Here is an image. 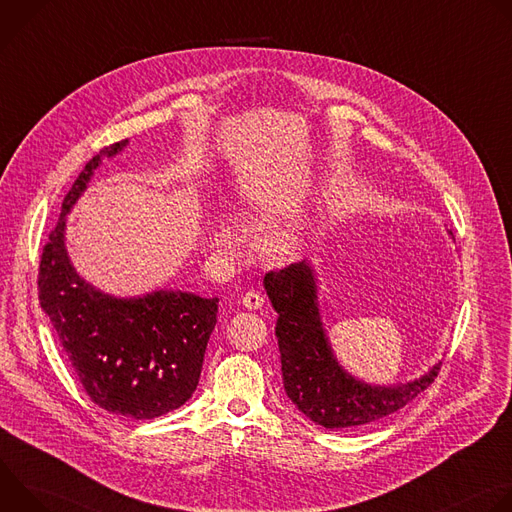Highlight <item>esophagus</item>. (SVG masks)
I'll list each match as a JSON object with an SVG mask.
<instances>
[{
    "instance_id": "esophagus-1",
    "label": "esophagus",
    "mask_w": 512,
    "mask_h": 512,
    "mask_svg": "<svg viewBox=\"0 0 512 512\" xmlns=\"http://www.w3.org/2000/svg\"><path fill=\"white\" fill-rule=\"evenodd\" d=\"M241 304L247 308V310H259L263 306V296L259 294V291H247V294L243 296Z\"/></svg>"
}]
</instances>
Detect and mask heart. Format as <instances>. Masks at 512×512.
<instances>
[{"label":"heart","mask_w":512,"mask_h":512,"mask_svg":"<svg viewBox=\"0 0 512 512\" xmlns=\"http://www.w3.org/2000/svg\"><path fill=\"white\" fill-rule=\"evenodd\" d=\"M249 206L243 204L241 210H247ZM223 239V235H216V243ZM304 243V229L298 225H283V227H275L271 231L265 233V237L261 239V249L269 259H289L298 253V249Z\"/></svg>","instance_id":"1"}]
</instances>
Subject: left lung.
Here are the masks:
<instances>
[{
	"label": "left lung",
	"instance_id": "1",
	"mask_svg": "<svg viewBox=\"0 0 512 512\" xmlns=\"http://www.w3.org/2000/svg\"><path fill=\"white\" fill-rule=\"evenodd\" d=\"M448 235L454 239L452 231ZM263 285L279 314L275 336L283 389L316 425L342 429L373 423L405 407L437 377L442 362H435L419 379L397 385H375L348 373L338 362L322 322L312 261L269 271Z\"/></svg>",
	"mask_w": 512,
	"mask_h": 512
}]
</instances>
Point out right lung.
Masks as SVG:
<instances>
[{
	"instance_id": "1",
	"label": "right lung",
	"mask_w": 512,
	"mask_h": 512,
	"mask_svg": "<svg viewBox=\"0 0 512 512\" xmlns=\"http://www.w3.org/2000/svg\"><path fill=\"white\" fill-rule=\"evenodd\" d=\"M127 143L123 139L101 150L64 196L42 251L38 298L91 401L115 415L154 419L182 407L196 391L218 298L180 289L117 298L72 265L66 216L103 158L117 156Z\"/></svg>"
}]
</instances>
